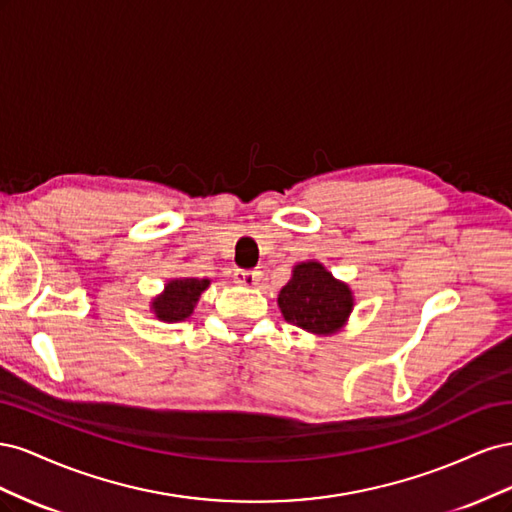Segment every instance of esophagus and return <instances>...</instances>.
Listing matches in <instances>:
<instances>
[{"mask_svg": "<svg viewBox=\"0 0 512 512\" xmlns=\"http://www.w3.org/2000/svg\"><path fill=\"white\" fill-rule=\"evenodd\" d=\"M235 282L241 284V286H247V288H254V286L260 282V271H243V269H237V271H235Z\"/></svg>", "mask_w": 512, "mask_h": 512, "instance_id": "obj_1", "label": "esophagus"}]
</instances>
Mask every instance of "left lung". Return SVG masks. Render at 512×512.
Returning a JSON list of instances; mask_svg holds the SVG:
<instances>
[{
  "label": "left lung",
  "instance_id": "left-lung-1",
  "mask_svg": "<svg viewBox=\"0 0 512 512\" xmlns=\"http://www.w3.org/2000/svg\"><path fill=\"white\" fill-rule=\"evenodd\" d=\"M286 322L314 335H333L348 322L354 297L348 284L339 282L316 260L299 262L290 282L277 297Z\"/></svg>",
  "mask_w": 512,
  "mask_h": 512
}]
</instances>
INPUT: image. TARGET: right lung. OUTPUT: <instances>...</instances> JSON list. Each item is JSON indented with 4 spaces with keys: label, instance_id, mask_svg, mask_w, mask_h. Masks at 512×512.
<instances>
[{
    "label": "right lung",
    "instance_id": "obj_1",
    "mask_svg": "<svg viewBox=\"0 0 512 512\" xmlns=\"http://www.w3.org/2000/svg\"><path fill=\"white\" fill-rule=\"evenodd\" d=\"M209 280H198V277H177L164 286V292L151 301V309L162 322H181L190 318L194 307L209 288Z\"/></svg>",
    "mask_w": 512,
    "mask_h": 512
}]
</instances>
